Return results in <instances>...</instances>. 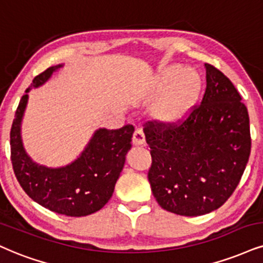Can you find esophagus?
Instances as JSON below:
<instances>
[{"label": "esophagus", "mask_w": 263, "mask_h": 263, "mask_svg": "<svg viewBox=\"0 0 263 263\" xmlns=\"http://www.w3.org/2000/svg\"><path fill=\"white\" fill-rule=\"evenodd\" d=\"M133 142H134V145H137V146L145 144V134L141 128H138L137 130L134 132V135H133Z\"/></svg>", "instance_id": "1"}]
</instances>
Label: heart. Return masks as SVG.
Here are the masks:
<instances>
[{
    "instance_id": "heart-1",
    "label": "heart",
    "mask_w": 263,
    "mask_h": 263,
    "mask_svg": "<svg viewBox=\"0 0 263 263\" xmlns=\"http://www.w3.org/2000/svg\"><path fill=\"white\" fill-rule=\"evenodd\" d=\"M202 89L200 74L181 64L164 67L155 80L154 93L163 97L155 109V116L166 124H178L190 115L196 106Z\"/></svg>"
}]
</instances>
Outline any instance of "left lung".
I'll return each instance as SVG.
<instances>
[{"label": "left lung", "mask_w": 263, "mask_h": 263, "mask_svg": "<svg viewBox=\"0 0 263 263\" xmlns=\"http://www.w3.org/2000/svg\"><path fill=\"white\" fill-rule=\"evenodd\" d=\"M202 101L178 124L150 121L147 178L162 209L201 216L219 209L240 181L251 151L248 108L231 80L206 63Z\"/></svg>", "instance_id": "obj_1"}]
</instances>
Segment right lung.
Here are the masks:
<instances>
[{
  "label": "right lung",
  "instance_id": "obj_1",
  "mask_svg": "<svg viewBox=\"0 0 263 263\" xmlns=\"http://www.w3.org/2000/svg\"><path fill=\"white\" fill-rule=\"evenodd\" d=\"M61 67L62 64L50 67L35 77L22 96L11 128V161L19 184L30 199L60 215L82 217L101 210L111 199L125 155L132 147L134 126L99 129L82 155L64 167L48 168L32 161L21 137L28 92L46 83Z\"/></svg>",
  "mask_w": 263,
  "mask_h": 263
}]
</instances>
